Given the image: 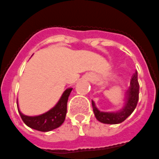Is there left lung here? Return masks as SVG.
I'll list each match as a JSON object with an SVG mask.
<instances>
[{"instance_id": "left-lung-1", "label": "left lung", "mask_w": 159, "mask_h": 159, "mask_svg": "<svg viewBox=\"0 0 159 159\" xmlns=\"http://www.w3.org/2000/svg\"><path fill=\"white\" fill-rule=\"evenodd\" d=\"M139 82L137 78V72L133 75L130 85L128 89L125 92L124 106L121 110L116 112H103L98 110L94 101L92 100L93 112L95 117L99 121L104 124H118L126 119L133 112L139 100Z\"/></svg>"}]
</instances>
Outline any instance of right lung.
<instances>
[{"instance_id":"obj_1","label":"right lung","mask_w":159,"mask_h":159,"mask_svg":"<svg viewBox=\"0 0 159 159\" xmlns=\"http://www.w3.org/2000/svg\"><path fill=\"white\" fill-rule=\"evenodd\" d=\"M72 88L64 91L58 103L52 109L38 116H27L22 113L19 109L17 100V107L19 113L23 122L30 128L41 132H48L58 128L64 122L66 115V106Z\"/></svg>"}]
</instances>
